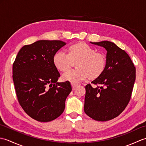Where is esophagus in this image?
Here are the masks:
<instances>
[{"instance_id":"esophagus-1","label":"esophagus","mask_w":146,"mask_h":146,"mask_svg":"<svg viewBox=\"0 0 146 146\" xmlns=\"http://www.w3.org/2000/svg\"><path fill=\"white\" fill-rule=\"evenodd\" d=\"M71 85H72L73 90H75L76 88V86H78V84H73V83H71Z\"/></svg>"}]
</instances>
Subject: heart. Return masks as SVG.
I'll list each match as a JSON object with an SVG mask.
<instances>
[{"label": "heart", "mask_w": 146, "mask_h": 146, "mask_svg": "<svg viewBox=\"0 0 146 146\" xmlns=\"http://www.w3.org/2000/svg\"><path fill=\"white\" fill-rule=\"evenodd\" d=\"M53 64L61 72H66L75 63L76 70H71L62 76L65 82L73 84L89 78L95 80L100 77L106 69L107 60L104 52L96 49L84 42H78L68 48V54L58 51L53 56Z\"/></svg>", "instance_id": "1"}]
</instances>
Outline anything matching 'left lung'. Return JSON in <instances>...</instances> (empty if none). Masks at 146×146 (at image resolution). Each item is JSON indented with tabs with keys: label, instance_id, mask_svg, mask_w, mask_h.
<instances>
[{
	"label": "left lung",
	"instance_id": "1",
	"mask_svg": "<svg viewBox=\"0 0 146 146\" xmlns=\"http://www.w3.org/2000/svg\"><path fill=\"white\" fill-rule=\"evenodd\" d=\"M92 44L107 50V67L98 78L85 86L84 111L95 120H110L124 110L131 97L135 80V67L123 49L108 41Z\"/></svg>",
	"mask_w": 146,
	"mask_h": 146
}]
</instances>
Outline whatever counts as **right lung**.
<instances>
[{
	"mask_svg": "<svg viewBox=\"0 0 146 146\" xmlns=\"http://www.w3.org/2000/svg\"><path fill=\"white\" fill-rule=\"evenodd\" d=\"M65 44L58 40H39L25 45L13 63L12 78L19 103L39 122H49L61 115L72 90L70 82H58L60 74L52 61Z\"/></svg>",
	"mask_w": 146,
	"mask_h": 146,
	"instance_id": "add662e5",
	"label": "right lung"
}]
</instances>
